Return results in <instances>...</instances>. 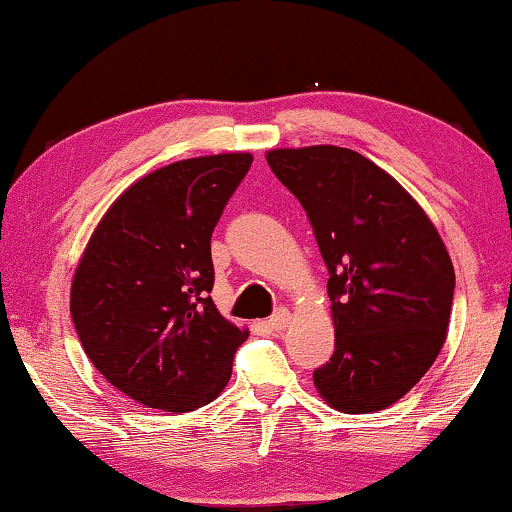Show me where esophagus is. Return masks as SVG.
I'll return each mask as SVG.
<instances>
[{"instance_id": "esophagus-1", "label": "esophagus", "mask_w": 512, "mask_h": 512, "mask_svg": "<svg viewBox=\"0 0 512 512\" xmlns=\"http://www.w3.org/2000/svg\"><path fill=\"white\" fill-rule=\"evenodd\" d=\"M290 320H292L290 311H287V308H278V311L266 320V325H269L271 331H283L287 325H290Z\"/></svg>"}]
</instances>
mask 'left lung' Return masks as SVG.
Segmentation results:
<instances>
[{
  "label": "left lung",
  "instance_id": "8db88e82",
  "mask_svg": "<svg viewBox=\"0 0 512 512\" xmlns=\"http://www.w3.org/2000/svg\"><path fill=\"white\" fill-rule=\"evenodd\" d=\"M329 269L334 355L313 373L331 408L376 413L420 383L448 336L455 269L427 211L350 148H273Z\"/></svg>",
  "mask_w": 512,
  "mask_h": 512
}]
</instances>
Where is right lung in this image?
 I'll list each match as a JSON object with an SVG mask.
<instances>
[{
	"label": "right lung",
	"mask_w": 512,
	"mask_h": 512,
	"mask_svg": "<svg viewBox=\"0 0 512 512\" xmlns=\"http://www.w3.org/2000/svg\"><path fill=\"white\" fill-rule=\"evenodd\" d=\"M250 164V153H218L150 171L113 201L78 259L76 334L95 369L141 406L187 413L232 378L250 331L208 297L211 234Z\"/></svg>",
	"instance_id": "add662e5"
}]
</instances>
